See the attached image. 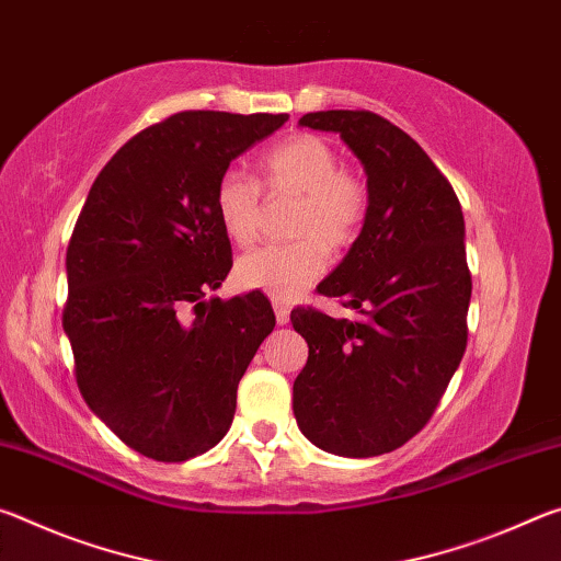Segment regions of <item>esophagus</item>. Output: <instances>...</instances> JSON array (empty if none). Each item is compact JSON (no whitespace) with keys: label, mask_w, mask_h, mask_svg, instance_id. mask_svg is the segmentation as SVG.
I'll list each match as a JSON object with an SVG mask.
<instances>
[{"label":"esophagus","mask_w":561,"mask_h":561,"mask_svg":"<svg viewBox=\"0 0 561 561\" xmlns=\"http://www.w3.org/2000/svg\"><path fill=\"white\" fill-rule=\"evenodd\" d=\"M274 317H277V324L279 327L289 324V309L284 307V304H279V301H274Z\"/></svg>","instance_id":"1"}]
</instances>
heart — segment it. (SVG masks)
<instances>
[{"instance_id": "b5f03b06", "label": "heart", "mask_w": 561, "mask_h": 561, "mask_svg": "<svg viewBox=\"0 0 561 561\" xmlns=\"http://www.w3.org/2000/svg\"><path fill=\"white\" fill-rule=\"evenodd\" d=\"M260 183L270 195H291V244L254 250L237 262V282L274 301L297 299L329 267V250H346L368 213V190L356 173L339 168L329 140L299 133L260 158ZM215 213L225 234L247 247L260 234V187L240 170H227L215 187Z\"/></svg>"}]
</instances>
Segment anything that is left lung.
I'll return each mask as SVG.
<instances>
[{"instance_id":"8db88e82","label":"left lung","mask_w":561,"mask_h":561,"mask_svg":"<svg viewBox=\"0 0 561 561\" xmlns=\"http://www.w3.org/2000/svg\"><path fill=\"white\" fill-rule=\"evenodd\" d=\"M299 126L339 133L366 170L368 213L319 284L358 319L291 311L309 358L294 417L317 448L374 458L428 423L468 344L472 279L458 195L415 140L371 111H317Z\"/></svg>"}]
</instances>
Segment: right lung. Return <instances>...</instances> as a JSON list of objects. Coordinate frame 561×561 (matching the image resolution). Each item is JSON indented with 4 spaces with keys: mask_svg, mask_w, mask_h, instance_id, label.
<instances>
[{
    "mask_svg": "<svg viewBox=\"0 0 561 561\" xmlns=\"http://www.w3.org/2000/svg\"><path fill=\"white\" fill-rule=\"evenodd\" d=\"M287 113L183 111L130 138L91 185L66 250L83 401L128 448L160 462L230 431L237 383L274 329L262 294L205 299L232 270L215 213L232 160Z\"/></svg>",
    "mask_w": 561,
    "mask_h": 561,
    "instance_id": "1",
    "label": "right lung"
}]
</instances>
